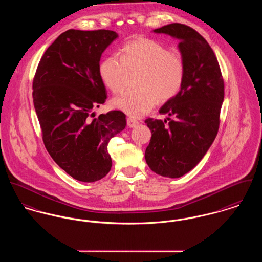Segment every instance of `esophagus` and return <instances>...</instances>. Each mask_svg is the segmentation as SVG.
Wrapping results in <instances>:
<instances>
[{"instance_id":"esophagus-1","label":"esophagus","mask_w":262,"mask_h":262,"mask_svg":"<svg viewBox=\"0 0 262 262\" xmlns=\"http://www.w3.org/2000/svg\"><path fill=\"white\" fill-rule=\"evenodd\" d=\"M139 124V122L137 120L132 119V118H127V126L129 128H134Z\"/></svg>"}]
</instances>
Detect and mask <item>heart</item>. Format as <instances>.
I'll return each instance as SVG.
<instances>
[{"label":"heart","mask_w":262,"mask_h":262,"mask_svg":"<svg viewBox=\"0 0 262 262\" xmlns=\"http://www.w3.org/2000/svg\"><path fill=\"white\" fill-rule=\"evenodd\" d=\"M140 71L138 89L127 90L112 101V105L135 118L149 113L160 100L167 102L181 91L185 79V64L170 49L149 38L138 37L121 49V57L110 55L99 66L104 85L114 94L123 89L128 72Z\"/></svg>","instance_id":"heart-1"}]
</instances>
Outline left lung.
Wrapping results in <instances>:
<instances>
[{
  "label": "left lung",
  "mask_w": 262,
  "mask_h": 262,
  "mask_svg": "<svg viewBox=\"0 0 262 262\" xmlns=\"http://www.w3.org/2000/svg\"><path fill=\"white\" fill-rule=\"evenodd\" d=\"M154 32L179 40L185 79L179 94L159 110L173 119L145 120L152 133L145 159L153 172L178 178L200 162L214 141L224 99V81L213 50L197 31L173 23Z\"/></svg>",
  "instance_id": "1"
}]
</instances>
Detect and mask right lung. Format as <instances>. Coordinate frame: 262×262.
Listing matches in <instances>:
<instances>
[{
	"mask_svg": "<svg viewBox=\"0 0 262 262\" xmlns=\"http://www.w3.org/2000/svg\"><path fill=\"white\" fill-rule=\"evenodd\" d=\"M118 35L68 30L48 48L33 80L42 138L53 160L74 179L95 182L108 174V143L126 126L121 111L92 118L107 92L99 75L102 53Z\"/></svg>",
	"mask_w": 262,
	"mask_h": 262,
	"instance_id": "add662e5",
	"label": "right lung"
}]
</instances>
